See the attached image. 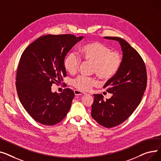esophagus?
Returning a JSON list of instances; mask_svg holds the SVG:
<instances>
[{
	"label": "esophagus",
	"mask_w": 161,
	"mask_h": 161,
	"mask_svg": "<svg viewBox=\"0 0 161 161\" xmlns=\"http://www.w3.org/2000/svg\"><path fill=\"white\" fill-rule=\"evenodd\" d=\"M74 93H75V96H82V95H84V94H86L84 92H80V91H79L77 90H75L74 91Z\"/></svg>",
	"instance_id": "34e87169"
}]
</instances>
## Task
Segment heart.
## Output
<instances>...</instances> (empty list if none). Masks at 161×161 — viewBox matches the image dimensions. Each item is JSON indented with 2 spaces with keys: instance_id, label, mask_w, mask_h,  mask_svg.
Masks as SVG:
<instances>
[{
  "instance_id": "1",
  "label": "heart",
  "mask_w": 161,
  "mask_h": 161,
  "mask_svg": "<svg viewBox=\"0 0 161 161\" xmlns=\"http://www.w3.org/2000/svg\"><path fill=\"white\" fill-rule=\"evenodd\" d=\"M82 58L93 64V72L104 80H108L116 76L123 63L120 53L112 51L109 47L98 42H90L82 45L79 49ZM80 59L75 52L68 53L64 59L65 69L69 74L76 73L79 68ZM73 86L79 91L86 92L97 86L96 79L80 75L72 80Z\"/></svg>"
}]
</instances>
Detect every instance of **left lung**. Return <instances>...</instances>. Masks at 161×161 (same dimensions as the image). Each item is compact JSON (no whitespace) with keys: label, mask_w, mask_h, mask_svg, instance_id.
Instances as JSON below:
<instances>
[{"label":"left lung","mask_w":161,"mask_h":161,"mask_svg":"<svg viewBox=\"0 0 161 161\" xmlns=\"http://www.w3.org/2000/svg\"><path fill=\"white\" fill-rule=\"evenodd\" d=\"M105 38L120 43L123 63L116 76L103 86L112 96L104 101L101 94H94L91 115L101 125L111 128L127 119L139 105L147 86V71L142 58L126 41L118 37Z\"/></svg>","instance_id":"obj_1"}]
</instances>
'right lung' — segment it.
Masks as SVG:
<instances>
[{"label":"right lung","mask_w":161,"mask_h":161,"mask_svg":"<svg viewBox=\"0 0 161 161\" xmlns=\"http://www.w3.org/2000/svg\"><path fill=\"white\" fill-rule=\"evenodd\" d=\"M82 38L73 34L45 35L23 51L17 69L16 90L26 111L40 124H57L68 113L73 91L65 88L60 93H53L51 86L67 76L64 59Z\"/></svg>","instance_id":"1"}]
</instances>
